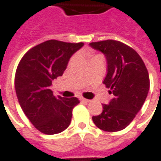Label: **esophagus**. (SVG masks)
<instances>
[{
	"label": "esophagus",
	"instance_id": "34e87169",
	"mask_svg": "<svg viewBox=\"0 0 161 161\" xmlns=\"http://www.w3.org/2000/svg\"><path fill=\"white\" fill-rule=\"evenodd\" d=\"M80 100H81V102H84V103H89V102L91 101V100L86 99V98H84V97H81Z\"/></svg>",
	"mask_w": 161,
	"mask_h": 161
}]
</instances>
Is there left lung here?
I'll list each match as a JSON object with an SVG mask.
<instances>
[{"label": "left lung", "mask_w": 161, "mask_h": 161, "mask_svg": "<svg viewBox=\"0 0 161 161\" xmlns=\"http://www.w3.org/2000/svg\"><path fill=\"white\" fill-rule=\"evenodd\" d=\"M90 45L106 57L107 75L103 84L113 95L109 104H103L102 113L92 120L103 131H121L133 120L147 98L150 87L147 67L134 49L119 41L105 40Z\"/></svg>", "instance_id": "1"}]
</instances>
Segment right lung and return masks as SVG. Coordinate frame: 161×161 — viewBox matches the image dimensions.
Returning <instances> with one entry per match:
<instances>
[{
    "label": "right lung",
    "mask_w": 161,
    "mask_h": 161,
    "mask_svg": "<svg viewBox=\"0 0 161 161\" xmlns=\"http://www.w3.org/2000/svg\"><path fill=\"white\" fill-rule=\"evenodd\" d=\"M83 45L49 40L30 49L18 64L14 87L19 104L34 126L44 134L64 131L71 121L73 108L79 104L77 97H55L49 88Z\"/></svg>",
    "instance_id": "add662e5"
}]
</instances>
